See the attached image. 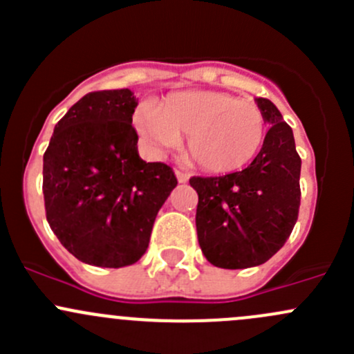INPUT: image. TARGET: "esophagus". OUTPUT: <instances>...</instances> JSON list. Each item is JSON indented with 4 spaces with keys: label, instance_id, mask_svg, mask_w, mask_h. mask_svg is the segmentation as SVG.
<instances>
[{
    "label": "esophagus",
    "instance_id": "obj_1",
    "mask_svg": "<svg viewBox=\"0 0 354 354\" xmlns=\"http://www.w3.org/2000/svg\"><path fill=\"white\" fill-rule=\"evenodd\" d=\"M176 178H178V183H187L188 181V174L183 173V171H176Z\"/></svg>",
    "mask_w": 354,
    "mask_h": 354
}]
</instances>
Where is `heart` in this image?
Returning <instances> with one entry per match:
<instances>
[{
	"label": "heart",
	"mask_w": 354,
	"mask_h": 354,
	"mask_svg": "<svg viewBox=\"0 0 354 354\" xmlns=\"http://www.w3.org/2000/svg\"><path fill=\"white\" fill-rule=\"evenodd\" d=\"M138 135L154 152L187 137V154L203 171L233 173L252 162L266 138V118L253 102L226 92L187 91L159 106L142 104L133 116Z\"/></svg>",
	"instance_id": "b5f03b06"
}]
</instances>
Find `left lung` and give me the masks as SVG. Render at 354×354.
I'll use <instances>...</instances> for the list:
<instances>
[{
  "mask_svg": "<svg viewBox=\"0 0 354 354\" xmlns=\"http://www.w3.org/2000/svg\"><path fill=\"white\" fill-rule=\"evenodd\" d=\"M255 102L270 128L252 164L226 176L190 180L198 194V245L221 269L267 262L283 248L298 219L301 159L292 130L274 102L263 97Z\"/></svg>",
  "mask_w": 354,
  "mask_h": 354,
  "instance_id": "left-lung-1",
  "label": "left lung"
}]
</instances>
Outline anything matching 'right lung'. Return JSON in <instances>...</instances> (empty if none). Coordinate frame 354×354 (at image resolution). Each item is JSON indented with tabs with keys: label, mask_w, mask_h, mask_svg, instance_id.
I'll return each instance as SVG.
<instances>
[{
	"label": "right lung",
	"mask_w": 354,
	"mask_h": 354,
	"mask_svg": "<svg viewBox=\"0 0 354 354\" xmlns=\"http://www.w3.org/2000/svg\"><path fill=\"white\" fill-rule=\"evenodd\" d=\"M130 88L88 92L58 121L42 166L46 217L82 262L120 269L142 259L178 181L138 156Z\"/></svg>",
	"instance_id": "obj_1"
}]
</instances>
